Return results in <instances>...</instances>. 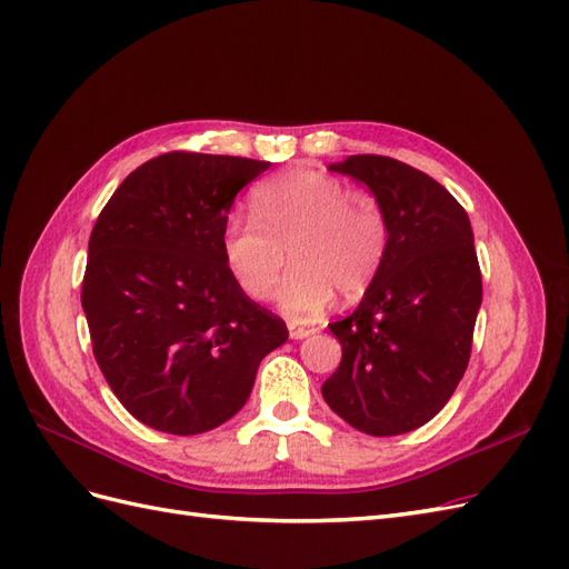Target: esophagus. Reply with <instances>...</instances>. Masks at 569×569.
<instances>
[{
  "label": "esophagus",
  "mask_w": 569,
  "mask_h": 569,
  "mask_svg": "<svg viewBox=\"0 0 569 569\" xmlns=\"http://www.w3.org/2000/svg\"><path fill=\"white\" fill-rule=\"evenodd\" d=\"M316 327H308V325H301V322H289V337L291 339H303L308 335H313Z\"/></svg>",
  "instance_id": "34e87169"
}]
</instances>
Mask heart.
<instances>
[{
  "label": "heart",
  "mask_w": 569,
  "mask_h": 569,
  "mask_svg": "<svg viewBox=\"0 0 569 569\" xmlns=\"http://www.w3.org/2000/svg\"><path fill=\"white\" fill-rule=\"evenodd\" d=\"M253 216H232L222 232V256L249 299L272 297L287 251L295 270L282 306L295 316L318 313L332 291L343 301L358 299L380 274L389 222L370 189L295 168L256 189Z\"/></svg>",
  "instance_id": "1"
}]
</instances>
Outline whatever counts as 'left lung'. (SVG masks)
<instances>
[{
    "label": "left lung",
    "instance_id": "obj_1",
    "mask_svg": "<svg viewBox=\"0 0 569 569\" xmlns=\"http://www.w3.org/2000/svg\"><path fill=\"white\" fill-rule=\"evenodd\" d=\"M370 187L389 247L363 301L330 322L341 363L322 399L372 437L412 432L449 403L470 363L481 270L470 218L422 170L377 153L330 166Z\"/></svg>",
    "mask_w": 569,
    "mask_h": 569
}]
</instances>
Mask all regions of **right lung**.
Here are the masks:
<instances>
[{
	"label": "right lung",
	"mask_w": 569,
	"mask_h": 569,
	"mask_svg": "<svg viewBox=\"0 0 569 569\" xmlns=\"http://www.w3.org/2000/svg\"><path fill=\"white\" fill-rule=\"evenodd\" d=\"M268 166L168 151L132 170L94 222L80 291L92 353L123 408L159 432L228 422L289 337L222 256L237 192Z\"/></svg>",
	"instance_id": "add662e5"
}]
</instances>
